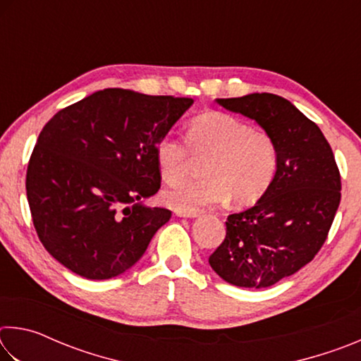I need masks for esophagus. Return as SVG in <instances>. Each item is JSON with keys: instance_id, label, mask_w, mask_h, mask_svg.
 Returning a JSON list of instances; mask_svg holds the SVG:
<instances>
[{"instance_id": "34e87169", "label": "esophagus", "mask_w": 361, "mask_h": 361, "mask_svg": "<svg viewBox=\"0 0 361 361\" xmlns=\"http://www.w3.org/2000/svg\"><path fill=\"white\" fill-rule=\"evenodd\" d=\"M176 216L180 218H195L199 215V213H186V212H175Z\"/></svg>"}]
</instances>
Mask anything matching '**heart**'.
Listing matches in <instances>:
<instances>
[{"instance_id":"b5f03b06","label":"heart","mask_w":361,"mask_h":361,"mask_svg":"<svg viewBox=\"0 0 361 361\" xmlns=\"http://www.w3.org/2000/svg\"><path fill=\"white\" fill-rule=\"evenodd\" d=\"M188 145L164 135L154 146L161 178L175 185L189 172L192 156H210L205 180L185 183L162 194V202L176 212L199 213L232 197L248 205L259 200L272 185L277 170V148L264 130L252 129L235 116L207 111L188 124Z\"/></svg>"}]
</instances>
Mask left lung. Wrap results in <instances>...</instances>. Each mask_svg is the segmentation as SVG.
<instances>
[{
    "mask_svg": "<svg viewBox=\"0 0 361 361\" xmlns=\"http://www.w3.org/2000/svg\"><path fill=\"white\" fill-rule=\"evenodd\" d=\"M216 103L272 137L277 170L255 207L228 216L226 239L209 262L224 282L267 288L319 253L341 202V175L319 126L283 97L248 94Z\"/></svg>",
    "mask_w": 361,
    "mask_h": 361,
    "instance_id": "left-lung-1",
    "label": "left lung"
}]
</instances>
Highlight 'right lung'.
Instances as JSON below:
<instances>
[{"instance_id":"right-lung-1","label":"right lung","mask_w":361,"mask_h":361,"mask_svg":"<svg viewBox=\"0 0 361 361\" xmlns=\"http://www.w3.org/2000/svg\"><path fill=\"white\" fill-rule=\"evenodd\" d=\"M192 103L103 89L47 122L28 162L27 197L39 240L60 264L106 280L142 258L172 216L143 204L161 188L154 146Z\"/></svg>"}]
</instances>
